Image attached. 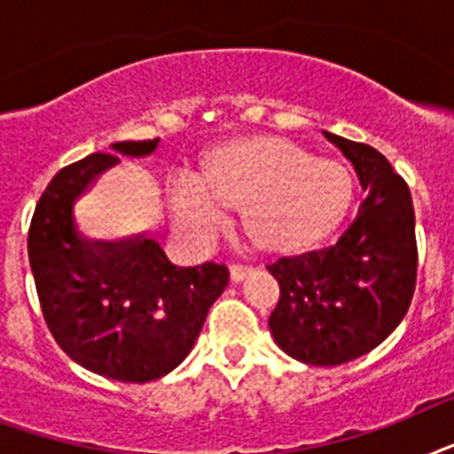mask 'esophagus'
<instances>
[{
  "label": "esophagus",
  "mask_w": 454,
  "mask_h": 454,
  "mask_svg": "<svg viewBox=\"0 0 454 454\" xmlns=\"http://www.w3.org/2000/svg\"><path fill=\"white\" fill-rule=\"evenodd\" d=\"M249 273H252V269H247V266H238V263L231 266V280H233V283H242Z\"/></svg>",
  "instance_id": "esophagus-1"
}]
</instances>
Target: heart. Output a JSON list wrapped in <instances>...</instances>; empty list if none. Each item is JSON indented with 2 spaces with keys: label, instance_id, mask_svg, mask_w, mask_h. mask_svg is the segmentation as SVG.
Wrapping results in <instances>:
<instances>
[{
  "label": "heart",
  "instance_id": "obj_1",
  "mask_svg": "<svg viewBox=\"0 0 454 454\" xmlns=\"http://www.w3.org/2000/svg\"><path fill=\"white\" fill-rule=\"evenodd\" d=\"M356 202L353 171L317 160L285 137L256 134L223 141L205 153L200 181L171 192L176 219L198 235L223 228L228 212L242 216L252 247L270 259H292L327 242Z\"/></svg>",
  "mask_w": 454,
  "mask_h": 454
}]
</instances>
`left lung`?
<instances>
[{
	"label": "left lung",
	"instance_id": "1",
	"mask_svg": "<svg viewBox=\"0 0 454 454\" xmlns=\"http://www.w3.org/2000/svg\"><path fill=\"white\" fill-rule=\"evenodd\" d=\"M325 137L351 160L367 198L337 245L269 266L280 285L270 334L287 356L316 367L377 348L405 317L417 283L408 184L372 145Z\"/></svg>",
	"mask_w": 454,
	"mask_h": 454
}]
</instances>
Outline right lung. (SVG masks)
<instances>
[{"instance_id": "1", "label": "right lung", "mask_w": 454, "mask_h": 454, "mask_svg": "<svg viewBox=\"0 0 454 454\" xmlns=\"http://www.w3.org/2000/svg\"><path fill=\"white\" fill-rule=\"evenodd\" d=\"M110 148L144 157L157 138ZM117 162L113 153H91L51 178L32 214L27 254L56 344L101 377L145 384L191 353L207 310L226 290L228 269L214 262L178 269L145 235L89 242L77 231L74 202Z\"/></svg>"}]
</instances>
